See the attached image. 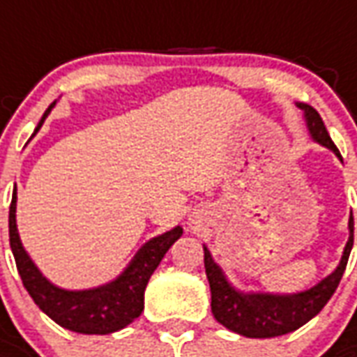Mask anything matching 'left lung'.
Masks as SVG:
<instances>
[{"instance_id": "8db88e82", "label": "left lung", "mask_w": 357, "mask_h": 357, "mask_svg": "<svg viewBox=\"0 0 357 357\" xmlns=\"http://www.w3.org/2000/svg\"><path fill=\"white\" fill-rule=\"evenodd\" d=\"M304 118L310 135L323 147L331 149L342 160L337 145L329 137V132L323 124L319 112L306 102H296ZM350 237L346 243L344 252L337 269L323 281L304 292L294 294H269V292H241L233 287L222 268L212 260L210 250L204 247V269L208 277L210 292H212V314L218 323H222L237 335L248 338H271L292 333L312 317L319 314L323 306L329 302L333 292L337 291L342 279L348 256L354 247V218L350 214L348 222Z\"/></svg>"}]
</instances>
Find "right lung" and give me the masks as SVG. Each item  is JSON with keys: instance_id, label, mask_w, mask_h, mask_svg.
Returning <instances> with one entry per match:
<instances>
[{"instance_id": "1", "label": "right lung", "mask_w": 357, "mask_h": 357, "mask_svg": "<svg viewBox=\"0 0 357 357\" xmlns=\"http://www.w3.org/2000/svg\"><path fill=\"white\" fill-rule=\"evenodd\" d=\"M53 107L55 102H51L50 109L45 110L32 137L42 128ZM181 233L183 229L178 225L170 231L147 241L114 281L88 291H66L50 283L42 275V271L36 268V264L30 260L20 243L17 229V185L9 206V243L24 289L43 314L50 315L61 327L82 335H109L124 329L135 317H139L149 279L158 268L168 248L181 237Z\"/></svg>"}]
</instances>
